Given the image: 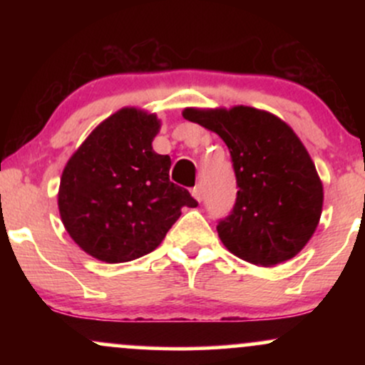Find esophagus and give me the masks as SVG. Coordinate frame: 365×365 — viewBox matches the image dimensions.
I'll use <instances>...</instances> for the list:
<instances>
[{
    "label": "esophagus",
    "instance_id": "obj_1",
    "mask_svg": "<svg viewBox=\"0 0 365 365\" xmlns=\"http://www.w3.org/2000/svg\"><path fill=\"white\" fill-rule=\"evenodd\" d=\"M192 195H194L195 199L199 200V202H200V200L204 199V190H202V185H195L194 188H192Z\"/></svg>",
    "mask_w": 365,
    "mask_h": 365
}]
</instances>
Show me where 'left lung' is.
<instances>
[{"label":"left lung","instance_id":"left-lung-1","mask_svg":"<svg viewBox=\"0 0 365 365\" xmlns=\"http://www.w3.org/2000/svg\"><path fill=\"white\" fill-rule=\"evenodd\" d=\"M183 118L216 132L230 150L238 192L230 215L216 226L226 249L259 266L299 254L319 223L322 183L293 130L249 106L188 108Z\"/></svg>","mask_w":365,"mask_h":365}]
</instances>
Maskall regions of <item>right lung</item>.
Wrapping results in <instances>:
<instances>
[{
    "instance_id": "obj_1",
    "label": "right lung",
    "mask_w": 365,
    "mask_h": 365,
    "mask_svg": "<svg viewBox=\"0 0 365 365\" xmlns=\"http://www.w3.org/2000/svg\"><path fill=\"white\" fill-rule=\"evenodd\" d=\"M156 115L125 108L104 120L70 158L58 194L75 244L116 264L153 252L182 215L199 202L170 182V156L153 150Z\"/></svg>"
}]
</instances>
